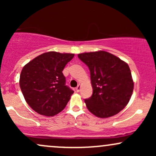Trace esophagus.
Wrapping results in <instances>:
<instances>
[{
  "label": "esophagus",
  "instance_id": "obj_1",
  "mask_svg": "<svg viewBox=\"0 0 156 156\" xmlns=\"http://www.w3.org/2000/svg\"><path fill=\"white\" fill-rule=\"evenodd\" d=\"M80 88H81V86H80V84H78V86L76 87V92H79L80 90Z\"/></svg>",
  "mask_w": 156,
  "mask_h": 156
}]
</instances>
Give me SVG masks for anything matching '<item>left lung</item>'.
I'll list each match as a JSON object with an SVG mask.
<instances>
[{
	"label": "left lung",
	"instance_id": "8db88e82",
	"mask_svg": "<svg viewBox=\"0 0 156 156\" xmlns=\"http://www.w3.org/2000/svg\"><path fill=\"white\" fill-rule=\"evenodd\" d=\"M78 57L90 71L93 93L86 105L96 117L107 118L126 106L133 91V81L128 64L105 51L80 53Z\"/></svg>",
	"mask_w": 156,
	"mask_h": 156
}]
</instances>
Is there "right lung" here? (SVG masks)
Listing matches in <instances>:
<instances>
[{"mask_svg": "<svg viewBox=\"0 0 156 156\" xmlns=\"http://www.w3.org/2000/svg\"><path fill=\"white\" fill-rule=\"evenodd\" d=\"M73 53L48 52L26 64L20 77V87L29 106L39 114L53 117L62 112L74 92L66 86L64 67Z\"/></svg>", "mask_w": 156, "mask_h": 156, "instance_id": "add662e5", "label": "right lung"}]
</instances>
